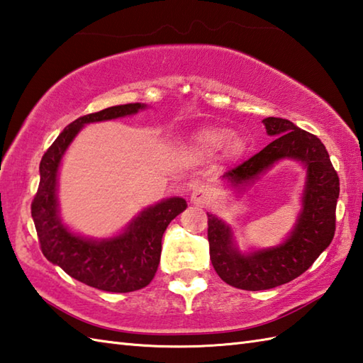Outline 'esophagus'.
<instances>
[{
	"label": "esophagus",
	"instance_id": "1",
	"mask_svg": "<svg viewBox=\"0 0 363 363\" xmlns=\"http://www.w3.org/2000/svg\"><path fill=\"white\" fill-rule=\"evenodd\" d=\"M191 203L196 204V206H209L212 203V191L204 187V186H199V187H195L194 191H191Z\"/></svg>",
	"mask_w": 363,
	"mask_h": 363
}]
</instances>
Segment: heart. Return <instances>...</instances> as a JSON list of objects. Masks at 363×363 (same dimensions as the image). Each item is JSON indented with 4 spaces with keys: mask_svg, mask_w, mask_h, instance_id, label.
Here are the masks:
<instances>
[{
    "mask_svg": "<svg viewBox=\"0 0 363 363\" xmlns=\"http://www.w3.org/2000/svg\"><path fill=\"white\" fill-rule=\"evenodd\" d=\"M196 145L199 150H203L206 152L217 151L226 145L228 152L230 154V156H237V154H240L243 151L242 138L230 135L225 129L203 130V133L199 134L196 138Z\"/></svg>",
    "mask_w": 363,
    "mask_h": 363,
    "instance_id": "obj_1",
    "label": "heart"
}]
</instances>
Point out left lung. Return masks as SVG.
I'll list each match as a JSON object with an SVG mask.
<instances>
[{"label":"left lung","instance_id":"left-lung-1","mask_svg":"<svg viewBox=\"0 0 363 363\" xmlns=\"http://www.w3.org/2000/svg\"><path fill=\"white\" fill-rule=\"evenodd\" d=\"M267 133L274 140L264 150L230 168L223 176L233 184L248 182L284 157L298 159L307 167L304 209L287 242L272 250L242 256L229 228L217 217L207 218L211 260L215 272L226 284L242 290H267L287 284L303 274L333 242L335 209L340 181L329 154L317 135L299 129L285 118L264 120Z\"/></svg>","mask_w":363,"mask_h":363}]
</instances>
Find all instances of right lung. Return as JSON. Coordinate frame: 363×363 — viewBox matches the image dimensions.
Returning <instances> with one entry per match:
<instances>
[{
	"label": "right lung",
	"mask_w": 363,
	"mask_h": 363,
	"mask_svg": "<svg viewBox=\"0 0 363 363\" xmlns=\"http://www.w3.org/2000/svg\"><path fill=\"white\" fill-rule=\"evenodd\" d=\"M142 107L145 106L140 103L113 106L70 123L43 154L40 184L30 204L43 256L74 279L104 291H135L152 281L160 260L162 235L187 203L182 198L165 199L143 211L120 237L103 242L86 240L68 233L57 217V168L67 146L82 125L125 117Z\"/></svg>",
	"instance_id": "add662e5"
}]
</instances>
